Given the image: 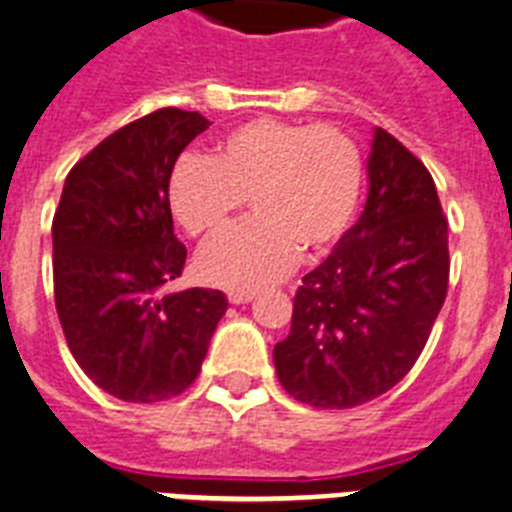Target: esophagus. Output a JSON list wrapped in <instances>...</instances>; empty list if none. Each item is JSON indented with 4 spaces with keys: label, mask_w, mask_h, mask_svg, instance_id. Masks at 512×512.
<instances>
[{
    "label": "esophagus",
    "mask_w": 512,
    "mask_h": 512,
    "mask_svg": "<svg viewBox=\"0 0 512 512\" xmlns=\"http://www.w3.org/2000/svg\"><path fill=\"white\" fill-rule=\"evenodd\" d=\"M255 299V291H229V302L231 304H247Z\"/></svg>",
    "instance_id": "obj_1"
}]
</instances>
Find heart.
<instances>
[{"label": "heart", "mask_w": 512, "mask_h": 512, "mask_svg": "<svg viewBox=\"0 0 512 512\" xmlns=\"http://www.w3.org/2000/svg\"><path fill=\"white\" fill-rule=\"evenodd\" d=\"M362 179V150L338 127L260 117L226 132L213 158H179L166 197L195 239L221 234L249 197L255 216L203 249L197 273L221 289L255 291L281 281L299 249L322 255L346 234Z\"/></svg>", "instance_id": "heart-1"}]
</instances>
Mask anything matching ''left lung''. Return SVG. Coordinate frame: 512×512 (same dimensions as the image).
Listing matches in <instances>:
<instances>
[{
	"label": "left lung",
	"mask_w": 512,
	"mask_h": 512,
	"mask_svg": "<svg viewBox=\"0 0 512 512\" xmlns=\"http://www.w3.org/2000/svg\"><path fill=\"white\" fill-rule=\"evenodd\" d=\"M367 203L302 278L278 380L296 401L354 409L388 393L422 354L448 294V221L424 163L375 127Z\"/></svg>",
	"instance_id": "left-lung-1"
}]
</instances>
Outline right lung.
I'll return each mask as SVG.
<instances>
[{
    "instance_id": "obj_1",
    "label": "right lung",
    "mask_w": 512,
    "mask_h": 512,
    "mask_svg": "<svg viewBox=\"0 0 512 512\" xmlns=\"http://www.w3.org/2000/svg\"><path fill=\"white\" fill-rule=\"evenodd\" d=\"M208 119L158 109L90 150L64 179L51 223L54 299L72 356L98 388L158 403L195 382L229 302L221 291H163L182 276L166 184Z\"/></svg>"
}]
</instances>
